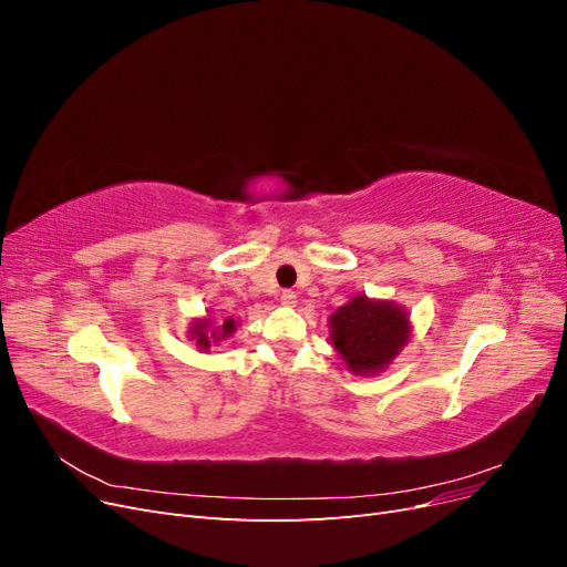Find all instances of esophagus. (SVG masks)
I'll use <instances>...</instances> for the list:
<instances>
[{"label":"esophagus","instance_id":"obj_1","mask_svg":"<svg viewBox=\"0 0 567 567\" xmlns=\"http://www.w3.org/2000/svg\"><path fill=\"white\" fill-rule=\"evenodd\" d=\"M296 293H293V290H284V293H281V305L284 307H296Z\"/></svg>","mask_w":567,"mask_h":567}]
</instances>
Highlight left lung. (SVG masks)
Listing matches in <instances>:
<instances>
[{"label": "left lung", "instance_id": "1", "mask_svg": "<svg viewBox=\"0 0 567 567\" xmlns=\"http://www.w3.org/2000/svg\"><path fill=\"white\" fill-rule=\"evenodd\" d=\"M331 342L354 375L383 373L411 338V319L392 300L354 296L329 317Z\"/></svg>", "mask_w": 567, "mask_h": 567}]
</instances>
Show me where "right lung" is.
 <instances>
[{"label":"right lung","mask_w":567,"mask_h":567,"mask_svg":"<svg viewBox=\"0 0 567 567\" xmlns=\"http://www.w3.org/2000/svg\"><path fill=\"white\" fill-rule=\"evenodd\" d=\"M238 329V321H234L231 317H227L225 321H215V317H210V312L205 317H196L192 319V323H188V331H186V338L196 342V348L200 352L210 350V346H219L221 340H227L236 333Z\"/></svg>","instance_id":"add662e5"}]
</instances>
